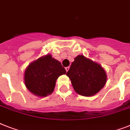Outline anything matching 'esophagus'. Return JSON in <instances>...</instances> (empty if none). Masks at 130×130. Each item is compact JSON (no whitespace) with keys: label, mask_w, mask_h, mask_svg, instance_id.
I'll return each instance as SVG.
<instances>
[{"label":"esophagus","mask_w":130,"mask_h":130,"mask_svg":"<svg viewBox=\"0 0 130 130\" xmlns=\"http://www.w3.org/2000/svg\"><path fill=\"white\" fill-rule=\"evenodd\" d=\"M66 68V72H68V70H69L70 67H69V66H68V67H66V68Z\"/></svg>","instance_id":"obj_1"}]
</instances>
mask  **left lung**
Listing matches in <instances>:
<instances>
[{"mask_svg": "<svg viewBox=\"0 0 130 130\" xmlns=\"http://www.w3.org/2000/svg\"><path fill=\"white\" fill-rule=\"evenodd\" d=\"M76 93L84 96H92L104 88L107 75L101 65L83 55H78L66 73Z\"/></svg>", "mask_w": 130, "mask_h": 130, "instance_id": "left-lung-1", "label": "left lung"}]
</instances>
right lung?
<instances>
[{"mask_svg": "<svg viewBox=\"0 0 130 130\" xmlns=\"http://www.w3.org/2000/svg\"><path fill=\"white\" fill-rule=\"evenodd\" d=\"M66 73L59 61L47 54L29 64L24 72V83L33 94L46 97L53 92L58 78Z\"/></svg>", "mask_w": 130, "mask_h": 130, "instance_id": "add662e5", "label": "right lung"}]
</instances>
